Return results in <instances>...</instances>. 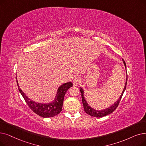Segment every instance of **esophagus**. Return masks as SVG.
Returning a JSON list of instances; mask_svg holds the SVG:
<instances>
[{
    "instance_id": "esophagus-1",
    "label": "esophagus",
    "mask_w": 146,
    "mask_h": 146,
    "mask_svg": "<svg viewBox=\"0 0 146 146\" xmlns=\"http://www.w3.org/2000/svg\"><path fill=\"white\" fill-rule=\"evenodd\" d=\"M80 83V79L79 77L75 78L73 80V84L74 86H78Z\"/></svg>"
}]
</instances>
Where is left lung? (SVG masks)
Returning a JSON list of instances; mask_svg holds the SVG:
<instances>
[{"label": "left lung", "mask_w": 146, "mask_h": 146, "mask_svg": "<svg viewBox=\"0 0 146 146\" xmlns=\"http://www.w3.org/2000/svg\"><path fill=\"white\" fill-rule=\"evenodd\" d=\"M123 63L125 64V67L126 68V63L125 62V61L122 59ZM127 80H128V77H126V84L125 85V88L123 89V91L121 94V96H120L119 99L116 101V102L113 105H112L111 107H110L109 108H107L106 109L103 110H95L88 105V104L87 103L86 101L85 100V98H84V91L82 90V88H80V93H81V96H82V103H83V105H84V110L88 114V115H90L91 116L93 117H103L105 116H107L109 115V114L113 113L114 111H115L117 107H118V105L120 103V100H121L123 94L124 93V91L126 90V84H127Z\"/></svg>", "instance_id": "1"}]
</instances>
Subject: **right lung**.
<instances>
[{"mask_svg":"<svg viewBox=\"0 0 146 146\" xmlns=\"http://www.w3.org/2000/svg\"><path fill=\"white\" fill-rule=\"evenodd\" d=\"M17 82L18 90L21 94L30 109L37 115L45 118L54 117L58 115L61 111L65 94L68 89L73 86L72 82L64 84L58 88L56 96L55 97L54 102L49 104H40L30 100L20 89L17 80Z\"/></svg>","mask_w":146,"mask_h":146,"instance_id":"right-lung-1","label":"right lung"}]
</instances>
